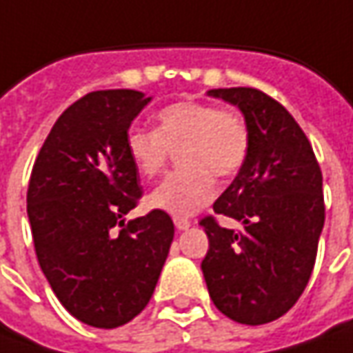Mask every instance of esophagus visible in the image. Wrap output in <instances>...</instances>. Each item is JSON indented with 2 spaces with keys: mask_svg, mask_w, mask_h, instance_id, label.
<instances>
[{
  "mask_svg": "<svg viewBox=\"0 0 353 353\" xmlns=\"http://www.w3.org/2000/svg\"><path fill=\"white\" fill-rule=\"evenodd\" d=\"M174 223H176V227L179 229V231H185V229H190V227H192V221H190V219H185V217H176Z\"/></svg>",
  "mask_w": 353,
  "mask_h": 353,
  "instance_id": "34e87169",
  "label": "esophagus"
}]
</instances>
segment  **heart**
Wrapping results in <instances>:
<instances>
[{
	"mask_svg": "<svg viewBox=\"0 0 353 353\" xmlns=\"http://www.w3.org/2000/svg\"><path fill=\"white\" fill-rule=\"evenodd\" d=\"M126 154L144 177L160 174L172 152L182 148L174 172L150 193L148 203L174 217H188L215 197V177L241 172L251 150L247 120L233 110L207 102H174L156 114V130L130 128Z\"/></svg>",
	"mask_w": 353,
	"mask_h": 353,
	"instance_id": "b5f03b06",
	"label": "heart"
}]
</instances>
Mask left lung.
<instances>
[{"label": "left lung", "mask_w": 353, "mask_h": 353, "mask_svg": "<svg viewBox=\"0 0 353 353\" xmlns=\"http://www.w3.org/2000/svg\"><path fill=\"white\" fill-rule=\"evenodd\" d=\"M243 112L251 150L213 211L243 223L227 229L201 219L209 251L201 261L219 312L259 326L286 314L304 292L324 227L322 172L296 120L268 94L237 86L207 92Z\"/></svg>", "instance_id": "8db88e82"}]
</instances>
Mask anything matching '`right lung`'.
Here are the masks:
<instances>
[{
	"mask_svg": "<svg viewBox=\"0 0 353 353\" xmlns=\"http://www.w3.org/2000/svg\"><path fill=\"white\" fill-rule=\"evenodd\" d=\"M150 100L130 88L79 99L54 122L29 179L41 270L59 302L94 328H118L146 308L174 241L165 211L124 219L142 197L124 138Z\"/></svg>",
	"mask_w": 353,
	"mask_h": 353,
	"instance_id": "1",
	"label": "right lung"
}]
</instances>
